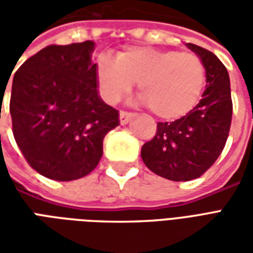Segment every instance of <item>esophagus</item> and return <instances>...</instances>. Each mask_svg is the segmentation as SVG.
Instances as JSON below:
<instances>
[{
    "instance_id": "obj_1",
    "label": "esophagus",
    "mask_w": 253,
    "mask_h": 253,
    "mask_svg": "<svg viewBox=\"0 0 253 253\" xmlns=\"http://www.w3.org/2000/svg\"><path fill=\"white\" fill-rule=\"evenodd\" d=\"M135 116V114H132V112H126V111H121V114H119V119H121V125H127L128 122L131 121L132 118Z\"/></svg>"
}]
</instances>
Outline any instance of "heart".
<instances>
[{"label": "heart", "instance_id": "b5f03b06", "mask_svg": "<svg viewBox=\"0 0 253 253\" xmlns=\"http://www.w3.org/2000/svg\"><path fill=\"white\" fill-rule=\"evenodd\" d=\"M96 77L107 103H118L138 83L139 100L152 112L163 119H179L199 103L206 86V67L192 52L130 47L116 59L100 58Z\"/></svg>", "mask_w": 253, "mask_h": 253}]
</instances>
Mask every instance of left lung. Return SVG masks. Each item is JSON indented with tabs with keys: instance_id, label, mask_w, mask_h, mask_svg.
<instances>
[{
	"instance_id": "obj_1",
	"label": "left lung",
	"mask_w": 253,
	"mask_h": 253,
	"mask_svg": "<svg viewBox=\"0 0 253 253\" xmlns=\"http://www.w3.org/2000/svg\"><path fill=\"white\" fill-rule=\"evenodd\" d=\"M186 46L205 63L206 89L186 116L170 123L159 122L154 138L141 150L149 169L173 181L196 179L215 163L228 139L233 111L226 67L206 48Z\"/></svg>"
}]
</instances>
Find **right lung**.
<instances>
[{
    "mask_svg": "<svg viewBox=\"0 0 253 253\" xmlns=\"http://www.w3.org/2000/svg\"><path fill=\"white\" fill-rule=\"evenodd\" d=\"M90 41L47 46L14 73L13 135L28 164L58 181L81 179L97 167L105 134L119 112L101 100Z\"/></svg>",
    "mask_w": 253,
    "mask_h": 253,
    "instance_id": "right-lung-1",
    "label": "right lung"
}]
</instances>
